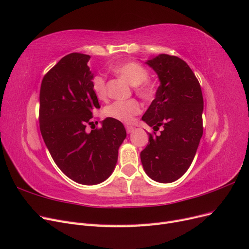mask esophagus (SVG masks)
I'll list each match as a JSON object with an SVG mask.
<instances>
[{
  "label": "esophagus",
  "instance_id": "obj_1",
  "mask_svg": "<svg viewBox=\"0 0 249 249\" xmlns=\"http://www.w3.org/2000/svg\"><path fill=\"white\" fill-rule=\"evenodd\" d=\"M125 130H126V133H127V134H130V133L134 132L135 127L132 126V125H125Z\"/></svg>",
  "mask_w": 249,
  "mask_h": 249
}]
</instances>
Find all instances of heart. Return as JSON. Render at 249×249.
<instances>
[{
    "mask_svg": "<svg viewBox=\"0 0 249 249\" xmlns=\"http://www.w3.org/2000/svg\"><path fill=\"white\" fill-rule=\"evenodd\" d=\"M112 71L117 76L125 80L130 85L134 86L136 92L142 99H149L154 93V86L148 78V71L144 66L138 62H125L117 64L112 67ZM92 89L96 97L101 101H105L108 96L106 79L102 74H96L92 79ZM140 104L136 100L116 101L108 105L105 108V115L114 118L119 122L130 123L135 115L140 112Z\"/></svg>",
    "mask_w": 249,
    "mask_h": 249,
    "instance_id": "b5f03b06",
    "label": "heart"
}]
</instances>
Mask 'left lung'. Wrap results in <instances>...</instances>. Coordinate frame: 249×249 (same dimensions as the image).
Segmentation results:
<instances>
[{
  "instance_id": "obj_1",
  "label": "left lung",
  "mask_w": 249,
  "mask_h": 249,
  "mask_svg": "<svg viewBox=\"0 0 249 249\" xmlns=\"http://www.w3.org/2000/svg\"><path fill=\"white\" fill-rule=\"evenodd\" d=\"M158 74L160 86L142 120L161 135L149 134L140 153L146 175L172 183L190 167L202 136L203 99L199 82L184 60L166 54L145 62Z\"/></svg>"
}]
</instances>
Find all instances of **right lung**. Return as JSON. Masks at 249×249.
<instances>
[{
    "label": "right lung",
    "mask_w": 249,
    "mask_h": 249,
    "mask_svg": "<svg viewBox=\"0 0 249 249\" xmlns=\"http://www.w3.org/2000/svg\"><path fill=\"white\" fill-rule=\"evenodd\" d=\"M89 55H66L43 77L39 94V127L44 143L66 177L82 185L106 180L115 168L126 132L107 117L102 127L86 132L101 106L92 89Z\"/></svg>",
    "instance_id": "1"
}]
</instances>
